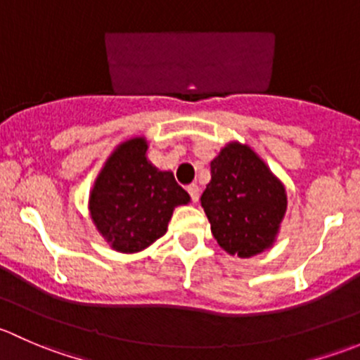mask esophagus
I'll return each mask as SVG.
<instances>
[{
    "instance_id": "1",
    "label": "esophagus",
    "mask_w": 360,
    "mask_h": 360,
    "mask_svg": "<svg viewBox=\"0 0 360 360\" xmlns=\"http://www.w3.org/2000/svg\"><path fill=\"white\" fill-rule=\"evenodd\" d=\"M188 193H190L191 202L193 203H197L198 198H200V190H198L197 184H190V186H188Z\"/></svg>"
}]
</instances>
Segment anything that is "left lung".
<instances>
[{
    "mask_svg": "<svg viewBox=\"0 0 360 360\" xmlns=\"http://www.w3.org/2000/svg\"><path fill=\"white\" fill-rule=\"evenodd\" d=\"M200 200L217 244L238 257L270 249L288 209L284 184L240 143L226 144L210 162Z\"/></svg>",
    "mask_w": 360,
    "mask_h": 360,
    "instance_id": "1",
    "label": "left lung"
}]
</instances>
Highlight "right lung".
Segmentation results:
<instances>
[{
	"instance_id": "1",
	"label": "right lung",
	"mask_w": 360,
	"mask_h": 360,
	"mask_svg": "<svg viewBox=\"0 0 360 360\" xmlns=\"http://www.w3.org/2000/svg\"><path fill=\"white\" fill-rule=\"evenodd\" d=\"M146 151L144 137L120 144L90 191L94 224L118 252H139L153 244L165 235L174 209L190 202L174 174L158 170Z\"/></svg>"
}]
</instances>
